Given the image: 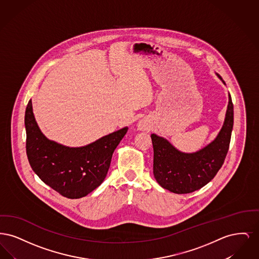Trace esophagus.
I'll list each match as a JSON object with an SVG mask.
<instances>
[{
	"instance_id": "34e87169",
	"label": "esophagus",
	"mask_w": 259,
	"mask_h": 259,
	"mask_svg": "<svg viewBox=\"0 0 259 259\" xmlns=\"http://www.w3.org/2000/svg\"><path fill=\"white\" fill-rule=\"evenodd\" d=\"M138 127H139L140 130H146L147 127H148V123L146 121H144V120H141L139 124H138Z\"/></svg>"
}]
</instances>
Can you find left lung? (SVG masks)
<instances>
[{
	"label": "left lung",
	"mask_w": 259,
	"mask_h": 259,
	"mask_svg": "<svg viewBox=\"0 0 259 259\" xmlns=\"http://www.w3.org/2000/svg\"><path fill=\"white\" fill-rule=\"evenodd\" d=\"M218 77L225 84L219 74ZM234 111L230 94L221 131L206 147L195 152H183L165 138L151 134L153 175L159 185L177 194L190 193L209 183L227 154L233 129Z\"/></svg>",
	"instance_id": "obj_1"
}]
</instances>
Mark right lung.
Listing matches in <instances>:
<instances>
[{"mask_svg":"<svg viewBox=\"0 0 259 259\" xmlns=\"http://www.w3.org/2000/svg\"><path fill=\"white\" fill-rule=\"evenodd\" d=\"M25 129L26 151L33 171L46 185L69 199L84 197L104 182L112 153L128 131L124 127L87 146L66 147L42 134L32 100L25 111Z\"/></svg>","mask_w":259,"mask_h":259,"instance_id":"1","label":"right lung"}]
</instances>
